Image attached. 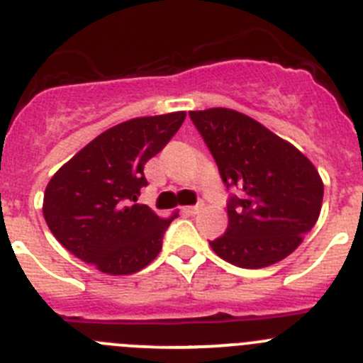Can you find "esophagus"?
Listing matches in <instances>:
<instances>
[{"instance_id": "1", "label": "esophagus", "mask_w": 363, "mask_h": 363, "mask_svg": "<svg viewBox=\"0 0 363 363\" xmlns=\"http://www.w3.org/2000/svg\"><path fill=\"white\" fill-rule=\"evenodd\" d=\"M200 209H202V206H188V207H182V213L189 214V216H195V214L200 213Z\"/></svg>"}]
</instances>
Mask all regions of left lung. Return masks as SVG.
<instances>
[{
    "label": "left lung",
    "instance_id": "8db88e82",
    "mask_svg": "<svg viewBox=\"0 0 363 363\" xmlns=\"http://www.w3.org/2000/svg\"><path fill=\"white\" fill-rule=\"evenodd\" d=\"M227 188L228 227L209 241L218 257L245 269L286 259L321 213L323 179L293 143L228 108L189 111Z\"/></svg>",
    "mask_w": 363,
    "mask_h": 363
}]
</instances>
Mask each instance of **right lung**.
<instances>
[{
    "mask_svg": "<svg viewBox=\"0 0 363 363\" xmlns=\"http://www.w3.org/2000/svg\"><path fill=\"white\" fill-rule=\"evenodd\" d=\"M186 111L113 125L70 157L48 182L45 223L72 255L106 275H133L161 252L170 218L135 203L143 167L179 131Z\"/></svg>",
    "mask_w": 363,
    "mask_h": 363,
    "instance_id": "obj_1",
    "label": "right lung"
}]
</instances>
